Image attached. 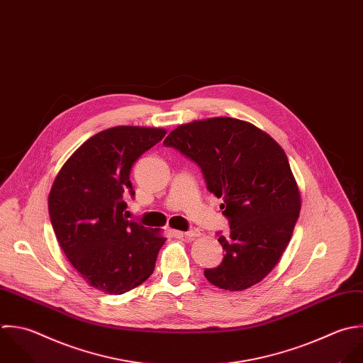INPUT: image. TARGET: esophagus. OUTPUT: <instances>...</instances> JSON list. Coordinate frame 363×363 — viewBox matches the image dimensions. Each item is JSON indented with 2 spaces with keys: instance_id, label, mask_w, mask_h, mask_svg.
Segmentation results:
<instances>
[{
  "instance_id": "esophagus-1",
  "label": "esophagus",
  "mask_w": 363,
  "mask_h": 363,
  "mask_svg": "<svg viewBox=\"0 0 363 363\" xmlns=\"http://www.w3.org/2000/svg\"><path fill=\"white\" fill-rule=\"evenodd\" d=\"M179 235H182V236H184L185 239H188V240H192V239L201 236V230H199L198 228H192V229H189L188 232H182V233H179Z\"/></svg>"
}]
</instances>
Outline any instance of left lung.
<instances>
[{
    "label": "left lung",
    "mask_w": 363,
    "mask_h": 363,
    "mask_svg": "<svg viewBox=\"0 0 363 363\" xmlns=\"http://www.w3.org/2000/svg\"><path fill=\"white\" fill-rule=\"evenodd\" d=\"M164 145L195 162L206 189L222 198L230 235L219 236L222 263L205 269L219 289L242 291L262 281L286 250L301 198L283 148L250 123L216 117L179 125Z\"/></svg>",
    "instance_id": "obj_1"
}]
</instances>
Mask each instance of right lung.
Segmentation results:
<instances>
[{
  "instance_id": "obj_1",
  "label": "right lung",
  "mask_w": 363,
  "mask_h": 363,
  "mask_svg": "<svg viewBox=\"0 0 363 363\" xmlns=\"http://www.w3.org/2000/svg\"><path fill=\"white\" fill-rule=\"evenodd\" d=\"M165 130L120 125L82 144L59 171L49 194L56 239L83 280L106 294H124L154 272L165 238L125 216L134 198L133 164Z\"/></svg>"
}]
</instances>
